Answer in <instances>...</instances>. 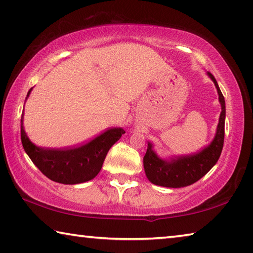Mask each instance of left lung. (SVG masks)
Returning <instances> with one entry per match:
<instances>
[{
  "label": "left lung",
  "instance_id": "8db88e82",
  "mask_svg": "<svg viewBox=\"0 0 253 253\" xmlns=\"http://www.w3.org/2000/svg\"><path fill=\"white\" fill-rule=\"evenodd\" d=\"M208 75L215 84L222 109L215 137L201 152L169 160H161L153 151L152 144L148 143L147 152L144 156V169L147 178L155 185L173 188L191 185L202 178L219 160L224 142L225 101L215 78L211 72H208Z\"/></svg>",
  "mask_w": 253,
  "mask_h": 253
}]
</instances>
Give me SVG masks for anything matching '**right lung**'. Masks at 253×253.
I'll return each mask as SVG.
<instances>
[{
    "mask_svg": "<svg viewBox=\"0 0 253 253\" xmlns=\"http://www.w3.org/2000/svg\"><path fill=\"white\" fill-rule=\"evenodd\" d=\"M30 89L27 98L31 92ZM125 134L123 128H110L87 144L78 147L55 149L36 146L29 139L21 117V140L33 164L51 181L62 184H79L90 181L100 172L110 147Z\"/></svg>",
    "mask_w": 253,
    "mask_h": 253,
    "instance_id": "1",
    "label": "right lung"
}]
</instances>
